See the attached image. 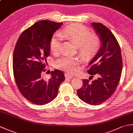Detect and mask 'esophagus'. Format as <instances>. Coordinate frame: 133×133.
<instances>
[{
    "mask_svg": "<svg viewBox=\"0 0 133 133\" xmlns=\"http://www.w3.org/2000/svg\"><path fill=\"white\" fill-rule=\"evenodd\" d=\"M64 76H65V77L67 78H72L73 77L72 75L70 74H65Z\"/></svg>",
    "mask_w": 133,
    "mask_h": 133,
    "instance_id": "esophagus-1",
    "label": "esophagus"
}]
</instances>
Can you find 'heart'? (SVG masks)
<instances>
[{
  "label": "heart",
  "instance_id": "1",
  "mask_svg": "<svg viewBox=\"0 0 133 133\" xmlns=\"http://www.w3.org/2000/svg\"><path fill=\"white\" fill-rule=\"evenodd\" d=\"M63 37L75 42L79 51L83 56H91L97 51L101 45V39L97 35H91L88 28L80 24H72L62 30L61 33H55L50 42L51 51L54 54L61 51ZM80 61L74 56H63L58 59L55 65L58 68L70 72H75L79 69Z\"/></svg>",
  "mask_w": 133,
  "mask_h": 133
}]
</instances>
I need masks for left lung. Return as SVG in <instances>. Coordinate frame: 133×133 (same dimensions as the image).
Here are the masks:
<instances>
[{
  "label": "left lung",
  "instance_id": "obj_1",
  "mask_svg": "<svg viewBox=\"0 0 133 133\" xmlns=\"http://www.w3.org/2000/svg\"><path fill=\"white\" fill-rule=\"evenodd\" d=\"M91 25L101 39L99 50L90 61L87 71L98 78L90 82L83 79V86L77 90L82 101L91 105H98L114 94L119 82L122 70V58L119 44L108 28L101 23Z\"/></svg>",
  "mask_w": 133,
  "mask_h": 133
}]
</instances>
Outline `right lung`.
<instances>
[{"label":"right lung","instance_id":"right-lung-1","mask_svg":"<svg viewBox=\"0 0 133 133\" xmlns=\"http://www.w3.org/2000/svg\"><path fill=\"white\" fill-rule=\"evenodd\" d=\"M62 23L41 21L21 34L14 51V76L23 97L37 105L50 103L56 97L64 75L59 70L51 72V77L44 79L42 74L50 55V42Z\"/></svg>","mask_w":133,"mask_h":133}]
</instances>
